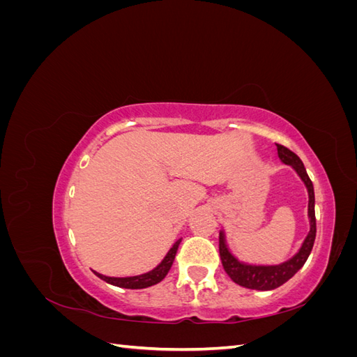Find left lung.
Here are the masks:
<instances>
[{
    "instance_id": "obj_1",
    "label": "left lung",
    "mask_w": 357,
    "mask_h": 357,
    "mask_svg": "<svg viewBox=\"0 0 357 357\" xmlns=\"http://www.w3.org/2000/svg\"><path fill=\"white\" fill-rule=\"evenodd\" d=\"M277 146L278 158L282 159L283 164L290 165L294 168L298 176L305 183L308 190V218H310V232L307 238L302 243L299 252L289 259V261L280 264V265H248L240 262L238 259L234 257L232 253L228 250V245L225 241V232L222 231L219 235V253L222 259V265L225 268L226 274L231 277L234 283L240 284L247 289H256V290H273L282 284H284L287 280L294 277L299 269L304 266L307 259L312 250L316 240V213H314V188H312V181L310 180L307 169L302 164L298 155H295L291 150L282 144Z\"/></svg>"
}]
</instances>
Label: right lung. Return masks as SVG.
<instances>
[{"label":"right lung","mask_w":357,"mask_h":357,"mask_svg":"<svg viewBox=\"0 0 357 357\" xmlns=\"http://www.w3.org/2000/svg\"><path fill=\"white\" fill-rule=\"evenodd\" d=\"M180 241L181 240H177L174 243V245L169 248V252L164 257V261H162L155 269H152V271H149L146 274L135 275V277H107V275H102V274L96 273V271H93V273H95V275H98L101 280H104V282L110 283L113 286H117V287H123V289L150 287V286H153V284L162 282V280H164L165 275L168 274L172 262H174V257H176Z\"/></svg>","instance_id":"obj_1"}]
</instances>
